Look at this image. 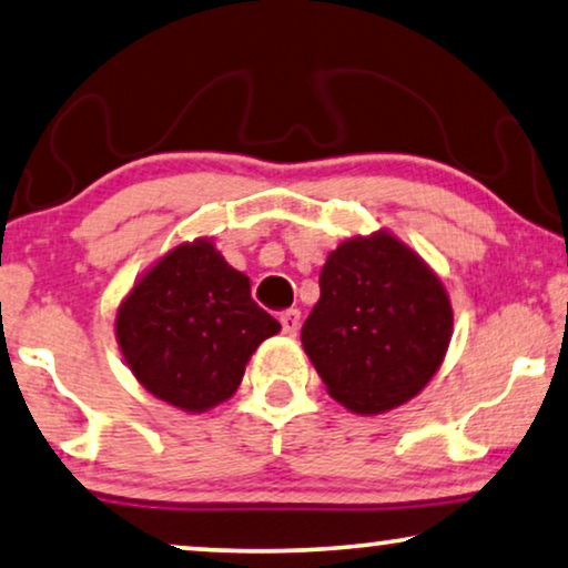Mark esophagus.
<instances>
[{
    "instance_id": "1",
    "label": "esophagus",
    "mask_w": 568,
    "mask_h": 568,
    "mask_svg": "<svg viewBox=\"0 0 568 568\" xmlns=\"http://www.w3.org/2000/svg\"><path fill=\"white\" fill-rule=\"evenodd\" d=\"M281 324H283V334L287 337H295L301 329V311L298 308H287L281 314Z\"/></svg>"
}]
</instances>
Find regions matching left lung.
<instances>
[{"instance_id":"8db88e82","label":"left lung","mask_w":568,"mask_h":568,"mask_svg":"<svg viewBox=\"0 0 568 568\" xmlns=\"http://www.w3.org/2000/svg\"><path fill=\"white\" fill-rule=\"evenodd\" d=\"M318 287L301 342L326 390L357 414L388 412L417 396L453 334L450 298L433 270L381 231L339 244Z\"/></svg>"}]
</instances>
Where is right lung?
Masks as SVG:
<instances>
[{"mask_svg": "<svg viewBox=\"0 0 568 568\" xmlns=\"http://www.w3.org/2000/svg\"><path fill=\"white\" fill-rule=\"evenodd\" d=\"M281 324L252 298L250 277L211 242L180 244L118 308V345L149 394L182 412L226 402L254 349Z\"/></svg>", "mask_w": 568, "mask_h": 568, "instance_id": "right-lung-1", "label": "right lung"}]
</instances>
